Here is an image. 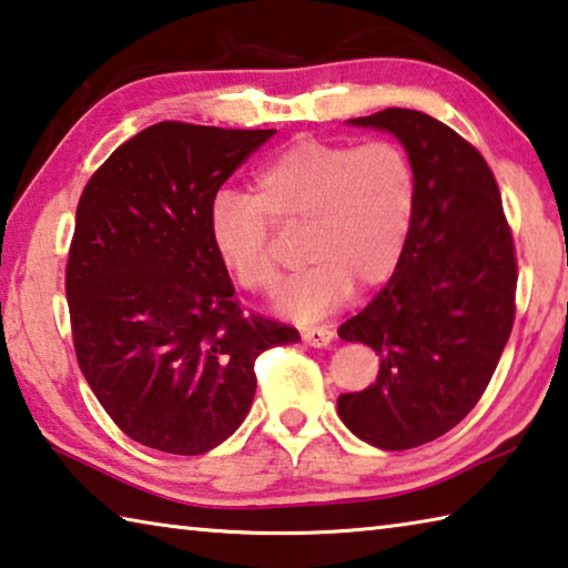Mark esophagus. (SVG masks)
Wrapping results in <instances>:
<instances>
[{"label": "esophagus", "instance_id": "34e87169", "mask_svg": "<svg viewBox=\"0 0 568 568\" xmlns=\"http://www.w3.org/2000/svg\"><path fill=\"white\" fill-rule=\"evenodd\" d=\"M333 331L325 328V325H311V328H303V341L313 348H325L333 341Z\"/></svg>", "mask_w": 568, "mask_h": 568}]
</instances>
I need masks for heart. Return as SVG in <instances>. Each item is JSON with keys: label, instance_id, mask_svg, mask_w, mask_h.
Returning a JSON list of instances; mask_svg holds the SVG:
<instances>
[{"label": "heart", "instance_id": "obj_1", "mask_svg": "<svg viewBox=\"0 0 568 568\" xmlns=\"http://www.w3.org/2000/svg\"><path fill=\"white\" fill-rule=\"evenodd\" d=\"M416 210V170L393 140H303L257 172L253 195H220L210 240L250 293L281 285L277 230H301V261L283 297L293 318H321L358 291L381 285L406 247Z\"/></svg>", "mask_w": 568, "mask_h": 568}]
</instances>
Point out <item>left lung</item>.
Here are the masks:
<instances>
[{
    "instance_id": "1",
    "label": "left lung",
    "mask_w": 568,
    "mask_h": 568,
    "mask_svg": "<svg viewBox=\"0 0 568 568\" xmlns=\"http://www.w3.org/2000/svg\"><path fill=\"white\" fill-rule=\"evenodd\" d=\"M351 122L403 142L416 210L396 273L338 328L381 361L373 386L341 393L338 413L365 444L406 450L448 434L484 396L516 318V247L491 168L456 130L400 108Z\"/></svg>"
}]
</instances>
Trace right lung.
Masks as SVG:
<instances>
[{
    "label": "right lung",
    "instance_id": "right-lung-1",
    "mask_svg": "<svg viewBox=\"0 0 568 568\" xmlns=\"http://www.w3.org/2000/svg\"><path fill=\"white\" fill-rule=\"evenodd\" d=\"M275 130L158 122L94 170L64 271L77 363L132 440L178 456L223 444L255 361L293 325L245 315L210 240L217 190Z\"/></svg>",
    "mask_w": 568,
    "mask_h": 568
}]
</instances>
